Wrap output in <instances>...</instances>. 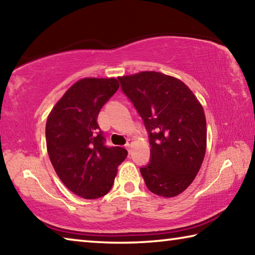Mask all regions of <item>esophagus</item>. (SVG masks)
<instances>
[{"instance_id": "obj_1", "label": "esophagus", "mask_w": 255, "mask_h": 255, "mask_svg": "<svg viewBox=\"0 0 255 255\" xmlns=\"http://www.w3.org/2000/svg\"><path fill=\"white\" fill-rule=\"evenodd\" d=\"M130 147H131V140L129 139V140L127 141V144H126V148L128 149V152H130Z\"/></svg>"}]
</instances>
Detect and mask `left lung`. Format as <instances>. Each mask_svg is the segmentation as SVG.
Returning a JSON list of instances; mask_svg holds the SVG:
<instances>
[{
  "mask_svg": "<svg viewBox=\"0 0 255 255\" xmlns=\"http://www.w3.org/2000/svg\"><path fill=\"white\" fill-rule=\"evenodd\" d=\"M149 133L150 162L140 173L150 192L179 196L195 180L207 148L205 111L182 81L159 72L120 76Z\"/></svg>",
  "mask_w": 255,
  "mask_h": 255,
  "instance_id": "obj_1",
  "label": "left lung"
}]
</instances>
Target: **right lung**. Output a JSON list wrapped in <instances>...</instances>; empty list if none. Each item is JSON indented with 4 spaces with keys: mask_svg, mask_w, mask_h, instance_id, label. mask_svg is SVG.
I'll return each instance as SVG.
<instances>
[{
    "mask_svg": "<svg viewBox=\"0 0 255 255\" xmlns=\"http://www.w3.org/2000/svg\"><path fill=\"white\" fill-rule=\"evenodd\" d=\"M118 89L115 77H84L64 93L47 118L50 162L62 182L84 199L110 191L128 154L124 147H107L97 123L101 108Z\"/></svg>",
    "mask_w": 255,
    "mask_h": 255,
    "instance_id": "right-lung-1",
    "label": "right lung"
}]
</instances>
